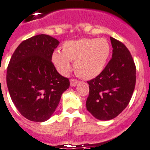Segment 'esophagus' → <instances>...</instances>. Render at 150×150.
<instances>
[{
  "instance_id": "obj_1",
  "label": "esophagus",
  "mask_w": 150,
  "mask_h": 150,
  "mask_svg": "<svg viewBox=\"0 0 150 150\" xmlns=\"http://www.w3.org/2000/svg\"><path fill=\"white\" fill-rule=\"evenodd\" d=\"M78 83H79V81H77L76 79H71L70 80V85H71V87H75V86L78 84Z\"/></svg>"
}]
</instances>
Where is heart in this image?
Instances as JSON below:
<instances>
[{"label":"heart","mask_w":150,"mask_h":150,"mask_svg":"<svg viewBox=\"0 0 150 150\" xmlns=\"http://www.w3.org/2000/svg\"><path fill=\"white\" fill-rule=\"evenodd\" d=\"M110 51V44L104 38L67 41L62 44V53L53 52L51 61L62 75H67L71 69L70 61H75L74 70L77 75L89 80L98 76L103 71Z\"/></svg>","instance_id":"b5f03b06"}]
</instances>
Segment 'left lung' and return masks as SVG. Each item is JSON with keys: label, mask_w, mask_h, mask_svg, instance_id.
<instances>
[{"label": "left lung", "mask_w": 150, "mask_h": 150, "mask_svg": "<svg viewBox=\"0 0 150 150\" xmlns=\"http://www.w3.org/2000/svg\"><path fill=\"white\" fill-rule=\"evenodd\" d=\"M112 56L103 71L88 81V111L101 121L111 120L127 107L136 83V67L125 45L110 37Z\"/></svg>", "instance_id": "left-lung-1"}]
</instances>
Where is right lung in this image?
I'll list each match as a JSON object with an SVG mask.
<instances>
[{"label":"right lung","mask_w":150,"mask_h":150,"mask_svg":"<svg viewBox=\"0 0 150 150\" xmlns=\"http://www.w3.org/2000/svg\"><path fill=\"white\" fill-rule=\"evenodd\" d=\"M59 44L50 35L33 36L19 44L9 62L6 85L11 100L21 115L32 122L48 120L70 85L51 62Z\"/></svg>","instance_id":"add662e5"}]
</instances>
